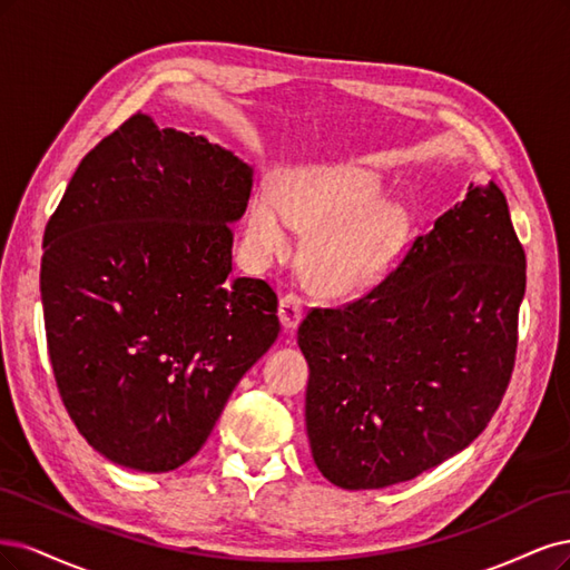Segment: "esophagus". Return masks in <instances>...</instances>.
Here are the masks:
<instances>
[{"label": "esophagus", "instance_id": "1", "mask_svg": "<svg viewBox=\"0 0 570 570\" xmlns=\"http://www.w3.org/2000/svg\"><path fill=\"white\" fill-rule=\"evenodd\" d=\"M279 320H282L284 332H293V328H296L303 320V301L298 296H293V293L284 296L279 301Z\"/></svg>", "mask_w": 570, "mask_h": 570}]
</instances>
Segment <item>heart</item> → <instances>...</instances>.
I'll use <instances>...</instances> for the list:
<instances>
[{
	"mask_svg": "<svg viewBox=\"0 0 570 570\" xmlns=\"http://www.w3.org/2000/svg\"><path fill=\"white\" fill-rule=\"evenodd\" d=\"M381 185L364 170L309 168L261 191L248 210V242L263 258L293 246V229L312 234L305 269L326 296H355L372 288L405 244L407 215L379 204Z\"/></svg>",
	"mask_w": 570,
	"mask_h": 570,
	"instance_id": "obj_1",
	"label": "heart"
}]
</instances>
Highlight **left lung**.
Instances as JSON below:
<instances>
[{"label": "left lung", "mask_w": 570, "mask_h": 570, "mask_svg": "<svg viewBox=\"0 0 570 570\" xmlns=\"http://www.w3.org/2000/svg\"><path fill=\"white\" fill-rule=\"evenodd\" d=\"M523 293L525 253L490 181L471 185L366 296L312 307L298 345L324 479L389 488L471 445L509 385Z\"/></svg>", "instance_id": "1"}]
</instances>
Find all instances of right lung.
Wrapping results in <instances>:
<instances>
[{
	"label": "right lung",
	"instance_id": "right-lung-1",
	"mask_svg": "<svg viewBox=\"0 0 570 570\" xmlns=\"http://www.w3.org/2000/svg\"><path fill=\"white\" fill-rule=\"evenodd\" d=\"M250 187L232 151L137 114L82 158L49 217L40 291L53 379L114 464L189 462L279 336L277 293L229 277Z\"/></svg>",
	"mask_w": 570,
	"mask_h": 570
}]
</instances>
